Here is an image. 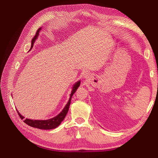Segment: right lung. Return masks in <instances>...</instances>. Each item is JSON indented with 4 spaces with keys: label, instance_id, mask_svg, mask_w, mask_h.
Listing matches in <instances>:
<instances>
[{
    "label": "right lung",
    "instance_id": "obj_1",
    "mask_svg": "<svg viewBox=\"0 0 158 158\" xmlns=\"http://www.w3.org/2000/svg\"><path fill=\"white\" fill-rule=\"evenodd\" d=\"M41 30V28H39L37 30L35 36L33 37V38L31 40V49H32V47L33 46V44L35 41V40L37 39V36L39 35V32ZM80 82L78 81V82H76L74 85V87L73 89V91H72V93L70 94V98L69 99V101L67 103V104L66 105L65 107L64 108V109L58 115L52 118L51 119H49V120H31V119H28V118H26L23 122H24L26 124H27V125H29L31 127H34V128H40V129H44V130H50V129H52V128H55L57 127H58L60 123L64 120V117H66V114H67L69 109V106L70 105V101H71V98L72 96H73V94L75 93V92L77 90L78 88L80 86ZM19 116H20V118L23 119V116H22L21 114H20V113H18V111H17Z\"/></svg>",
    "mask_w": 158,
    "mask_h": 158
}]
</instances>
